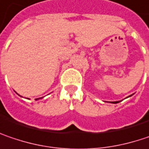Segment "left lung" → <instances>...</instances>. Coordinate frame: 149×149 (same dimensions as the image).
<instances>
[{
	"label": "left lung",
	"instance_id": "1",
	"mask_svg": "<svg viewBox=\"0 0 149 149\" xmlns=\"http://www.w3.org/2000/svg\"><path fill=\"white\" fill-rule=\"evenodd\" d=\"M131 95H130V96H131ZM130 96H128V97H130ZM128 97H127V98H128ZM121 102V101H118V102H110V103H113V104H116V103H118V102Z\"/></svg>",
	"mask_w": 149,
	"mask_h": 149
}]
</instances>
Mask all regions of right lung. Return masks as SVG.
<instances>
[{
    "label": "right lung",
    "mask_w": 149,
    "mask_h": 149,
    "mask_svg": "<svg viewBox=\"0 0 149 149\" xmlns=\"http://www.w3.org/2000/svg\"><path fill=\"white\" fill-rule=\"evenodd\" d=\"M39 99H41V98H38V99H36V100H39Z\"/></svg>",
    "instance_id": "1"
}]
</instances>
